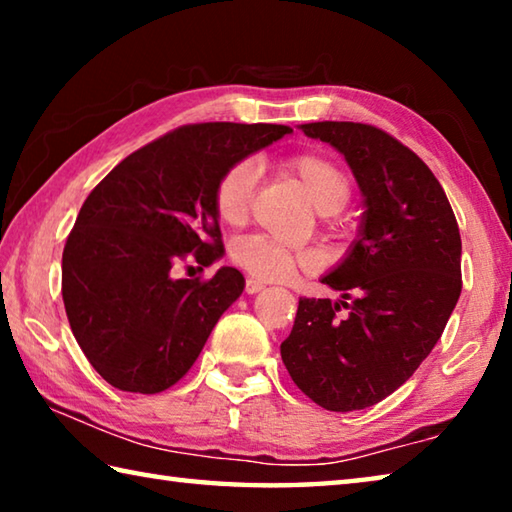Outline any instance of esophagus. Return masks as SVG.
Returning a JSON list of instances; mask_svg holds the SVG:
<instances>
[{"instance_id":"esophagus-1","label":"esophagus","mask_w":512,"mask_h":512,"mask_svg":"<svg viewBox=\"0 0 512 512\" xmlns=\"http://www.w3.org/2000/svg\"><path fill=\"white\" fill-rule=\"evenodd\" d=\"M262 289H266L264 282L255 280V277H248V280H246V293H248V296H253V293H259Z\"/></svg>"}]
</instances>
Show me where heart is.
<instances>
[{
    "instance_id": "b5f03b06",
    "label": "heart",
    "mask_w": 512,
    "mask_h": 512,
    "mask_svg": "<svg viewBox=\"0 0 512 512\" xmlns=\"http://www.w3.org/2000/svg\"><path fill=\"white\" fill-rule=\"evenodd\" d=\"M287 171L305 189L318 212L334 214L352 196V183L339 164L320 153H298L287 160ZM257 167L253 160H237L225 169L214 185V212L225 225L246 221L257 187ZM230 259L257 280L280 282L296 271H314L320 257L314 248L284 246L264 235H248L230 246Z\"/></svg>"
}]
</instances>
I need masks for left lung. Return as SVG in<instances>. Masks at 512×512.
<instances>
[{
	"instance_id": "8db88e82",
	"label": "left lung",
	"mask_w": 512,
	"mask_h": 512,
	"mask_svg": "<svg viewBox=\"0 0 512 512\" xmlns=\"http://www.w3.org/2000/svg\"><path fill=\"white\" fill-rule=\"evenodd\" d=\"M300 128L350 164L363 214L348 255L320 277L341 300L300 298L282 361L323 409H368L397 391L443 334L463 287L461 232L443 187L409 146L354 121Z\"/></svg>"
}]
</instances>
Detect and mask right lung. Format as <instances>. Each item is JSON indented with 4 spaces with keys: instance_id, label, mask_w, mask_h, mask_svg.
Wrapping results in <instances>:
<instances>
[{
    "instance_id": "1",
    "label": "right lung",
    "mask_w": 512,
    "mask_h": 512,
    "mask_svg": "<svg viewBox=\"0 0 512 512\" xmlns=\"http://www.w3.org/2000/svg\"><path fill=\"white\" fill-rule=\"evenodd\" d=\"M277 124H192L121 160L85 198L63 250V302L76 343L110 386L162 393L194 366L207 336L246 287L221 266L176 277L192 257H223L212 194L232 162L280 137Z\"/></svg>"
}]
</instances>
